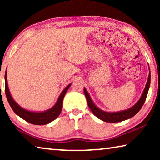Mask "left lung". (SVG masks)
Returning <instances> with one entry per match:
<instances>
[{
	"label": "left lung",
	"instance_id": "8db88e82",
	"mask_svg": "<svg viewBox=\"0 0 160 160\" xmlns=\"http://www.w3.org/2000/svg\"><path fill=\"white\" fill-rule=\"evenodd\" d=\"M150 82H151V74L149 73L148 77V81L146 83V85L144 89L143 92L142 94L141 98H140L138 101L135 103L132 107H131L130 108L128 109V110H124L122 111H119V112H114V113H110V112H106V111L100 110V108H98L97 106L94 104L92 100H91L90 96L89 95L88 92L86 90V89L84 88V95L86 96L87 103L94 114H95L98 118H99L100 119L102 120V121L106 122H122L124 120H126L130 118L134 117L137 113H138V111L141 110V108L143 106L144 102H145L146 96H147L148 89H149L150 86Z\"/></svg>",
	"mask_w": 160,
	"mask_h": 160
}]
</instances>
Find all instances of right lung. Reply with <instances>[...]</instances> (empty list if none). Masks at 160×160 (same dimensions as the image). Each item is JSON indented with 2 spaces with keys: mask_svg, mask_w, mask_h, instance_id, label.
<instances>
[{
  "mask_svg": "<svg viewBox=\"0 0 160 160\" xmlns=\"http://www.w3.org/2000/svg\"><path fill=\"white\" fill-rule=\"evenodd\" d=\"M71 84L64 89V90L60 94L58 101L56 104L52 107V108L49 110L43 111V112H32V111H29L25 110L19 106L16 102L13 99L12 95H11L9 89L8 87L7 83V77H6V71L5 73V92L6 96L7 98L8 103L10 106L12 107V110L14 111V113L20 117L22 119H23L25 121H27L29 123L32 124H36V125H43V124H47L49 122H51L56 119L57 117L60 115V113L62 111V101L63 98L65 93L67 92L68 89H69Z\"/></svg>",
  "mask_w": 160,
  "mask_h": 160,
  "instance_id": "add662e5",
  "label": "right lung"
}]
</instances>
